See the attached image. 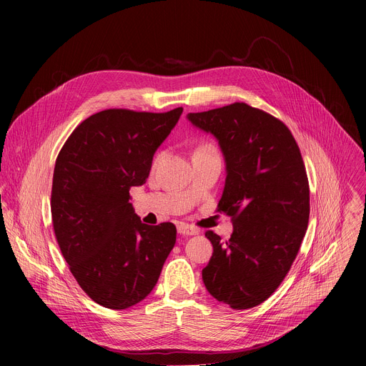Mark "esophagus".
Wrapping results in <instances>:
<instances>
[{"mask_svg":"<svg viewBox=\"0 0 366 366\" xmlns=\"http://www.w3.org/2000/svg\"><path fill=\"white\" fill-rule=\"evenodd\" d=\"M178 233L179 234H184V236H195V234H199V230L189 226V224H185V223H181L178 226Z\"/></svg>","mask_w":366,"mask_h":366,"instance_id":"1","label":"esophagus"}]
</instances>
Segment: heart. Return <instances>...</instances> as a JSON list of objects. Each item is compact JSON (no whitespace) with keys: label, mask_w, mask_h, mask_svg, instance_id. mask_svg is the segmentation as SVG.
I'll use <instances>...</instances> for the list:
<instances>
[{"label":"heart","mask_w":366,"mask_h":366,"mask_svg":"<svg viewBox=\"0 0 366 366\" xmlns=\"http://www.w3.org/2000/svg\"><path fill=\"white\" fill-rule=\"evenodd\" d=\"M199 149H213V147L212 146H201Z\"/></svg>","instance_id":"heart-1"}]
</instances>
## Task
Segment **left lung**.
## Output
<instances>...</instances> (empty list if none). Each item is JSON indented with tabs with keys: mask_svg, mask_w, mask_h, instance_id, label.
Wrapping results in <instances>:
<instances>
[{
	"mask_svg": "<svg viewBox=\"0 0 366 366\" xmlns=\"http://www.w3.org/2000/svg\"><path fill=\"white\" fill-rule=\"evenodd\" d=\"M187 119L219 142L226 181L217 210L233 219L227 242L205 233L213 256L202 269L204 285L234 310L252 308L280 287L308 226L310 189L298 144L282 122L244 102Z\"/></svg>",
	"mask_w": 366,
	"mask_h": 366,
	"instance_id": "obj_1",
	"label": "left lung"
}]
</instances>
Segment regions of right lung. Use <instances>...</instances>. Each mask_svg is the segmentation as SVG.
<instances>
[{"label": "right lung", "instance_id": "obj_1", "mask_svg": "<svg viewBox=\"0 0 366 366\" xmlns=\"http://www.w3.org/2000/svg\"><path fill=\"white\" fill-rule=\"evenodd\" d=\"M181 114L182 107L104 110L84 120L58 154L50 201L56 240L79 287L102 307L144 300L175 246L177 227L142 223L129 189L146 182Z\"/></svg>", "mask_w": 366, "mask_h": 366}]
</instances>
